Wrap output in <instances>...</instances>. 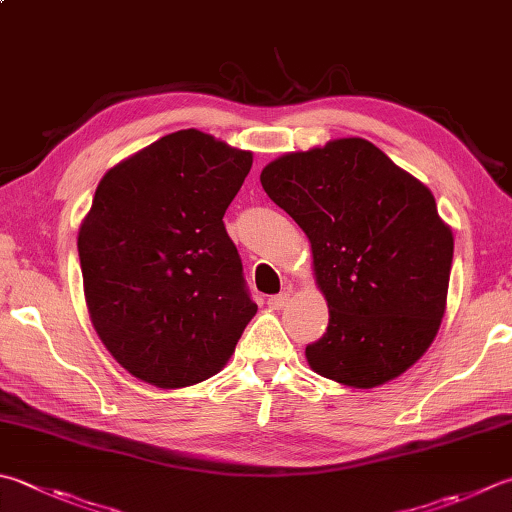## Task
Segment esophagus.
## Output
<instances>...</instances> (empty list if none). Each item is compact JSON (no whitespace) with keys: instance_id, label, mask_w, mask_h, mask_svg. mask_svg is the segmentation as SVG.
Returning a JSON list of instances; mask_svg holds the SVG:
<instances>
[{"instance_id":"esophagus-1","label":"esophagus","mask_w":512,"mask_h":512,"mask_svg":"<svg viewBox=\"0 0 512 512\" xmlns=\"http://www.w3.org/2000/svg\"><path fill=\"white\" fill-rule=\"evenodd\" d=\"M289 301V294L287 292H281V294H274L267 298V305L274 307V310H281V307H285Z\"/></svg>"}]
</instances>
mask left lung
<instances>
[{"mask_svg":"<svg viewBox=\"0 0 512 512\" xmlns=\"http://www.w3.org/2000/svg\"><path fill=\"white\" fill-rule=\"evenodd\" d=\"M260 185L310 238L330 307L305 347L310 368L368 390L417 363L441 325L455 249L430 189L363 138L285 153Z\"/></svg>","mask_w":512,"mask_h":512,"instance_id":"1","label":"left lung"}]
</instances>
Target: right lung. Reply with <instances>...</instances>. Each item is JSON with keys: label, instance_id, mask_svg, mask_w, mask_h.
Wrapping results in <instances>:
<instances>
[{"label": "right lung", "instance_id": "add662e5", "mask_svg": "<svg viewBox=\"0 0 512 512\" xmlns=\"http://www.w3.org/2000/svg\"><path fill=\"white\" fill-rule=\"evenodd\" d=\"M252 169L198 129L156 140L104 173L77 236L95 332L124 370L185 388L229 361L256 314L223 216Z\"/></svg>", "mask_w": 512, "mask_h": 512}]
</instances>
